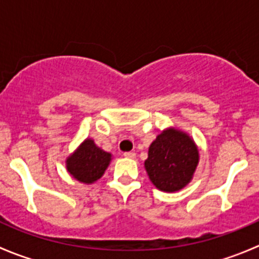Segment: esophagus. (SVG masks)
<instances>
[{"label": "esophagus", "mask_w": 259, "mask_h": 259, "mask_svg": "<svg viewBox=\"0 0 259 259\" xmlns=\"http://www.w3.org/2000/svg\"><path fill=\"white\" fill-rule=\"evenodd\" d=\"M135 155H137V154H135L134 151H126V153H124V156H125V158L134 159V158H135Z\"/></svg>", "instance_id": "esophagus-1"}]
</instances>
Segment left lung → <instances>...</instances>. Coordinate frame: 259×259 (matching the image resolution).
<instances>
[{
	"instance_id": "left-lung-1",
	"label": "left lung",
	"mask_w": 259,
	"mask_h": 259,
	"mask_svg": "<svg viewBox=\"0 0 259 259\" xmlns=\"http://www.w3.org/2000/svg\"><path fill=\"white\" fill-rule=\"evenodd\" d=\"M198 159L194 142L184 133L168 129L149 146L145 169L158 189L177 192L190 182Z\"/></svg>"
}]
</instances>
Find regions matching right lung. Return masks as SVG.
Returning <instances> with one entry per match:
<instances>
[{"instance_id": "add662e5", "label": "right lung", "mask_w": 259, "mask_h": 259, "mask_svg": "<svg viewBox=\"0 0 259 259\" xmlns=\"http://www.w3.org/2000/svg\"><path fill=\"white\" fill-rule=\"evenodd\" d=\"M110 159L111 154L98 148L91 139H86L80 148L67 158L66 166L75 179L90 184L103 177Z\"/></svg>"}]
</instances>
